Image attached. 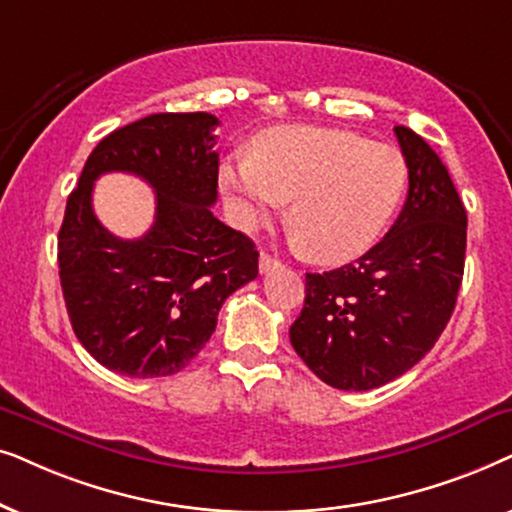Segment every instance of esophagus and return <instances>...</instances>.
I'll list each match as a JSON object with an SVG mask.
<instances>
[{
	"mask_svg": "<svg viewBox=\"0 0 512 512\" xmlns=\"http://www.w3.org/2000/svg\"><path fill=\"white\" fill-rule=\"evenodd\" d=\"M276 267H281V262H278L276 257H271L269 252H262V255H260V271H262V274H269V271H274Z\"/></svg>",
	"mask_w": 512,
	"mask_h": 512,
	"instance_id": "esophagus-1",
	"label": "esophagus"
}]
</instances>
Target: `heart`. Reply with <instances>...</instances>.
I'll return each instance as SVG.
<instances>
[{
    "instance_id": "heart-1",
    "label": "heart",
    "mask_w": 512,
    "mask_h": 512,
    "mask_svg": "<svg viewBox=\"0 0 512 512\" xmlns=\"http://www.w3.org/2000/svg\"><path fill=\"white\" fill-rule=\"evenodd\" d=\"M222 187L245 229L290 201L292 241L313 260L342 264L386 234L405 199L400 149L337 128L290 126L257 140L252 156L224 161Z\"/></svg>"
}]
</instances>
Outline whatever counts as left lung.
Wrapping results in <instances>:
<instances>
[{
	"label": "left lung",
	"mask_w": 512,
	"mask_h": 512,
	"mask_svg": "<svg viewBox=\"0 0 512 512\" xmlns=\"http://www.w3.org/2000/svg\"><path fill=\"white\" fill-rule=\"evenodd\" d=\"M410 168L398 220L344 267L306 274L290 342L306 367L342 391H370L405 374L452 318L466 260V208L445 163L410 128L395 126Z\"/></svg>",
	"instance_id": "left-lung-1"
}]
</instances>
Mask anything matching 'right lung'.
Instances as JSON below:
<instances>
[{
	"mask_svg": "<svg viewBox=\"0 0 512 512\" xmlns=\"http://www.w3.org/2000/svg\"><path fill=\"white\" fill-rule=\"evenodd\" d=\"M215 126L208 112L149 114L98 142L67 199L58 234L60 285L72 330L107 370L170 377L215 332L231 292L257 278L255 243L217 220ZM133 172L155 189V224L119 239L92 213L94 180Z\"/></svg>",
	"mask_w": 512,
	"mask_h": 512,
	"instance_id": "add662e5",
	"label": "right lung"
}]
</instances>
